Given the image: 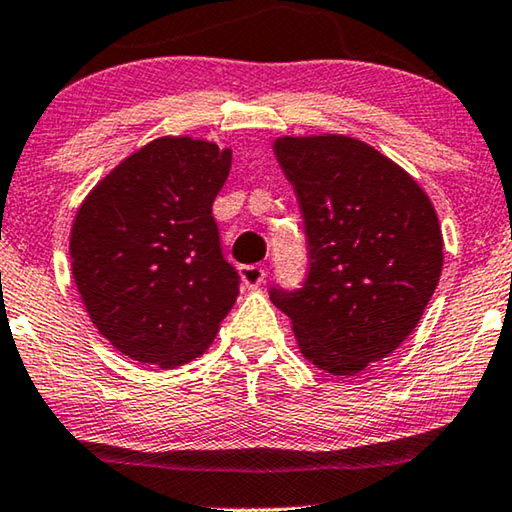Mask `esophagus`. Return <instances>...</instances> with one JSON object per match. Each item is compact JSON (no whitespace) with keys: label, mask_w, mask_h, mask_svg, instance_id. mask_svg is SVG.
<instances>
[{"label":"esophagus","mask_w":512,"mask_h":512,"mask_svg":"<svg viewBox=\"0 0 512 512\" xmlns=\"http://www.w3.org/2000/svg\"><path fill=\"white\" fill-rule=\"evenodd\" d=\"M239 273H241L243 285L250 287V289L262 285L264 278H266V269L262 264H246V266H241Z\"/></svg>","instance_id":"1"}]
</instances>
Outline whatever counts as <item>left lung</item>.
<instances>
[{"instance_id":"1","label":"left lung","mask_w":512,"mask_h":512,"mask_svg":"<svg viewBox=\"0 0 512 512\" xmlns=\"http://www.w3.org/2000/svg\"><path fill=\"white\" fill-rule=\"evenodd\" d=\"M294 186L310 271L296 292L271 289L301 354L329 375H356L395 352L421 322L444 266L430 197L375 147L347 135L278 137Z\"/></svg>"}]
</instances>
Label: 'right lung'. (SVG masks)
Instances as JSON below:
<instances>
[{
	"label": "right lung",
	"mask_w": 512,
	"mask_h": 512,
	"mask_svg": "<svg viewBox=\"0 0 512 512\" xmlns=\"http://www.w3.org/2000/svg\"><path fill=\"white\" fill-rule=\"evenodd\" d=\"M232 149L165 135L91 188L71 271L91 322L121 354L170 370L207 352L239 296L211 207Z\"/></svg>",
	"instance_id": "right-lung-1"
}]
</instances>
